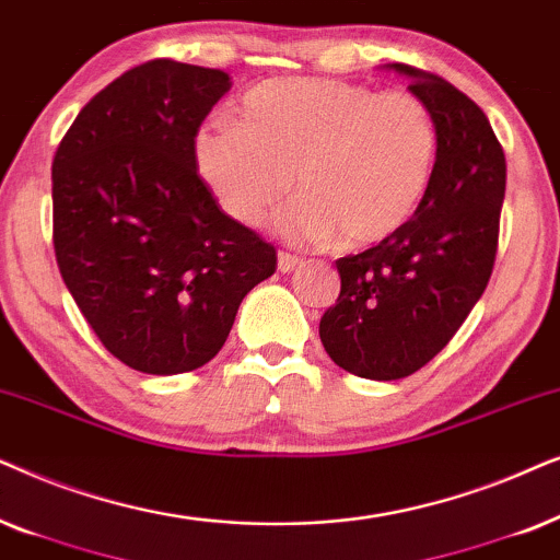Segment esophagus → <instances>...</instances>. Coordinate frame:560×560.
<instances>
[{"label": "esophagus", "instance_id": "1", "mask_svg": "<svg viewBox=\"0 0 560 560\" xmlns=\"http://www.w3.org/2000/svg\"><path fill=\"white\" fill-rule=\"evenodd\" d=\"M302 264H304V260H302L300 256H294V253H287V250L279 253V271L292 273V271H296V268H300Z\"/></svg>", "mask_w": 560, "mask_h": 560}]
</instances>
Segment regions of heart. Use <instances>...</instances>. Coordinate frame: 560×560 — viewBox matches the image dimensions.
Listing matches in <instances>:
<instances>
[{
    "label": "heart",
    "mask_w": 560,
    "mask_h": 560,
    "mask_svg": "<svg viewBox=\"0 0 560 560\" xmlns=\"http://www.w3.org/2000/svg\"><path fill=\"white\" fill-rule=\"evenodd\" d=\"M441 132L409 92L317 77L253 86L237 122L210 119L191 140L194 168L230 218L260 225L292 186L302 197L279 214L300 243H384L420 210L435 176Z\"/></svg>",
    "instance_id": "obj_1"
}]
</instances>
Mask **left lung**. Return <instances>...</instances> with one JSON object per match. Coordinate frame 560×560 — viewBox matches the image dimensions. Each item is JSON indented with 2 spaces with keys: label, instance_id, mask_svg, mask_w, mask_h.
Returning a JSON list of instances; mask_svg holds the SVG:
<instances>
[{
  "label": "left lung",
  "instance_id": "left-lung-1",
  "mask_svg": "<svg viewBox=\"0 0 560 560\" xmlns=\"http://www.w3.org/2000/svg\"><path fill=\"white\" fill-rule=\"evenodd\" d=\"M441 132L435 176L397 235L335 260L340 296L319 319L327 355L348 374L394 382L420 371L464 325L489 284L499 243L506 161L479 104L407 63Z\"/></svg>",
  "mask_w": 560,
  "mask_h": 560
}]
</instances>
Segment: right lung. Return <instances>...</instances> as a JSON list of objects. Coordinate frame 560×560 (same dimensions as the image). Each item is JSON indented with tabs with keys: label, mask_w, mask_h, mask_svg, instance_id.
Returning a JSON list of instances; mask_svg holds the SVG:
<instances>
[{
	"label": "right lung",
	"mask_w": 560,
	"mask_h": 560,
	"mask_svg": "<svg viewBox=\"0 0 560 560\" xmlns=\"http://www.w3.org/2000/svg\"><path fill=\"white\" fill-rule=\"evenodd\" d=\"M230 89L220 69L155 58L104 86L54 159V248L96 338L153 376L205 366L276 248L220 210L191 140Z\"/></svg>",
	"instance_id": "add662e5"
}]
</instances>
